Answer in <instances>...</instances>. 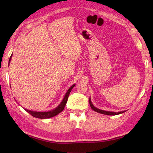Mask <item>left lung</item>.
<instances>
[{"label":"left lung","mask_w":153,"mask_h":153,"mask_svg":"<svg viewBox=\"0 0 153 153\" xmlns=\"http://www.w3.org/2000/svg\"><path fill=\"white\" fill-rule=\"evenodd\" d=\"M89 105L91 106V108L94 111H95L97 112H99L100 114H102L105 115H110V116H114V115H118V114H122L124 112H126V110L124 111H121V112H110V111H106V110H100L98 108H96V107L93 105V103L91 100V97L89 98Z\"/></svg>","instance_id":"8db88e82"}]
</instances>
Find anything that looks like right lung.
Returning <instances> with one entry per match:
<instances>
[{"mask_svg": "<svg viewBox=\"0 0 153 153\" xmlns=\"http://www.w3.org/2000/svg\"><path fill=\"white\" fill-rule=\"evenodd\" d=\"M12 56V54H11L10 57L8 65L10 64V63ZM75 85H76V84H73V85L68 89L67 92L66 93V94H65L62 100V102L59 104V105H58L57 107H56L55 108H54L53 110H49V111H45V112H37V111H33V110H28L26 108H24V109L28 113H30L31 116H33V117H35V118H37L47 119V118H52V117L56 116L57 114H58L64 110L65 105H66V104L67 102V100L68 99V97H69L70 93L71 92V89H73V87Z\"/></svg>", "mask_w": 153, "mask_h": 153, "instance_id": "right-lung-1", "label": "right lung"}]
</instances>
